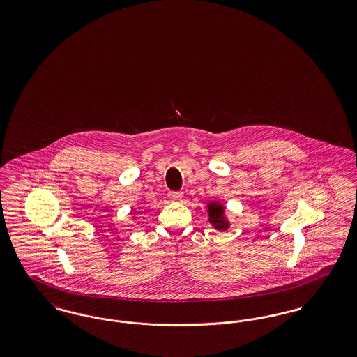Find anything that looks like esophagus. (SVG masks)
I'll list each match as a JSON object with an SVG mask.
<instances>
[{"instance_id":"34e87169","label":"esophagus","mask_w":357,"mask_h":357,"mask_svg":"<svg viewBox=\"0 0 357 357\" xmlns=\"http://www.w3.org/2000/svg\"><path fill=\"white\" fill-rule=\"evenodd\" d=\"M169 198L174 202H181L182 198H183V192L182 191H170Z\"/></svg>"}]
</instances>
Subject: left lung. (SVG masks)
<instances>
[{"mask_svg":"<svg viewBox=\"0 0 357 357\" xmlns=\"http://www.w3.org/2000/svg\"><path fill=\"white\" fill-rule=\"evenodd\" d=\"M208 208V221L217 230H226L229 227V222L225 218V207L220 202H210Z\"/></svg>","mask_w":357,"mask_h":357,"instance_id":"left-lung-1","label":"left lung"}]
</instances>
